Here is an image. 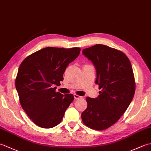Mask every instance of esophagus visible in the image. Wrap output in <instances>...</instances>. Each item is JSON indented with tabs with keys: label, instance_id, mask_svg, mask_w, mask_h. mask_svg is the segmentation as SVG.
I'll use <instances>...</instances> for the list:
<instances>
[{
	"label": "esophagus",
	"instance_id": "34e87169",
	"mask_svg": "<svg viewBox=\"0 0 151 151\" xmlns=\"http://www.w3.org/2000/svg\"><path fill=\"white\" fill-rule=\"evenodd\" d=\"M74 97H75V99H79L82 98V97H81V96H79L78 95H76V94L74 95Z\"/></svg>",
	"mask_w": 151,
	"mask_h": 151
}]
</instances>
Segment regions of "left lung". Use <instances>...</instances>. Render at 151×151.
Masks as SVG:
<instances>
[{"instance_id":"left-lung-1","label":"left lung","mask_w":151,"mask_h":151,"mask_svg":"<svg viewBox=\"0 0 151 151\" xmlns=\"http://www.w3.org/2000/svg\"><path fill=\"white\" fill-rule=\"evenodd\" d=\"M82 53L95 67V83L101 91L97 98H86L88 106L81 114L82 120L91 129H106L119 119L134 97L132 67L123 52L104 45L84 49Z\"/></svg>"}]
</instances>
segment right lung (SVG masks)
<instances>
[{
	"instance_id": "1",
	"label": "right lung",
	"mask_w": 151,
	"mask_h": 151,
	"mask_svg": "<svg viewBox=\"0 0 151 151\" xmlns=\"http://www.w3.org/2000/svg\"><path fill=\"white\" fill-rule=\"evenodd\" d=\"M80 52L78 47H48L30 54L21 63L15 88L22 109L38 127H56L73 101V94L63 95L54 86L60 85L66 67Z\"/></svg>"
}]
</instances>
